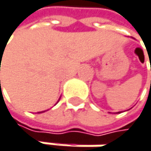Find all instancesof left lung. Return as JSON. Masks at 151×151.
Listing matches in <instances>:
<instances>
[{
  "label": "left lung",
  "instance_id": "8db88e82",
  "mask_svg": "<svg viewBox=\"0 0 151 151\" xmlns=\"http://www.w3.org/2000/svg\"><path fill=\"white\" fill-rule=\"evenodd\" d=\"M118 113H119V112H118Z\"/></svg>",
  "mask_w": 151,
  "mask_h": 151
}]
</instances>
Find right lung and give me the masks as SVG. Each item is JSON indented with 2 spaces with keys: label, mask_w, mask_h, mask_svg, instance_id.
Listing matches in <instances>:
<instances>
[{
  "label": "right lung",
  "mask_w": 151,
  "mask_h": 151,
  "mask_svg": "<svg viewBox=\"0 0 151 151\" xmlns=\"http://www.w3.org/2000/svg\"><path fill=\"white\" fill-rule=\"evenodd\" d=\"M0 70H1V69H0ZM0 83H1V81H0Z\"/></svg>",
  "instance_id": "add662e5"
}]
</instances>
